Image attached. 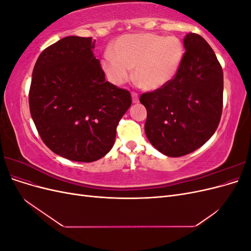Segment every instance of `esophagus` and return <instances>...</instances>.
<instances>
[{"label":"esophagus","mask_w":251,"mask_h":251,"mask_svg":"<svg viewBox=\"0 0 251 251\" xmlns=\"http://www.w3.org/2000/svg\"><path fill=\"white\" fill-rule=\"evenodd\" d=\"M132 100L134 103H137L139 101V97H138V94L136 92H132Z\"/></svg>","instance_id":"esophagus-1"}]
</instances>
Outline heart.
Segmentation results:
<instances>
[{
  "instance_id": "heart-1",
  "label": "heart",
  "mask_w": 251,
  "mask_h": 251,
  "mask_svg": "<svg viewBox=\"0 0 251 251\" xmlns=\"http://www.w3.org/2000/svg\"><path fill=\"white\" fill-rule=\"evenodd\" d=\"M183 56L181 42L175 36L154 33L121 35L104 53L101 66L108 78L123 85L134 68V77L147 90L164 86L176 74Z\"/></svg>"
}]
</instances>
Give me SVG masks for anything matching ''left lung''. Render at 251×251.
<instances>
[{
  "label": "left lung",
  "instance_id": "left-lung-1",
  "mask_svg": "<svg viewBox=\"0 0 251 251\" xmlns=\"http://www.w3.org/2000/svg\"><path fill=\"white\" fill-rule=\"evenodd\" d=\"M174 77L153 92L141 94L150 142L169 157L202 147L219 126L223 108V70L203 37L189 32Z\"/></svg>",
  "mask_w": 251,
  "mask_h": 251
}]
</instances>
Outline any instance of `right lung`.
<instances>
[{"mask_svg": "<svg viewBox=\"0 0 251 251\" xmlns=\"http://www.w3.org/2000/svg\"><path fill=\"white\" fill-rule=\"evenodd\" d=\"M92 37L67 36L45 49L33 68L29 108L44 143L59 156L93 162L107 155L131 93L105 80Z\"/></svg>", "mask_w": 251, "mask_h": 251, "instance_id": "1", "label": "right lung"}]
</instances>
